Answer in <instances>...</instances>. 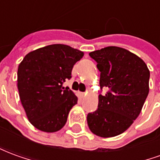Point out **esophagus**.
<instances>
[{
	"mask_svg": "<svg viewBox=\"0 0 160 160\" xmlns=\"http://www.w3.org/2000/svg\"><path fill=\"white\" fill-rule=\"evenodd\" d=\"M80 96L81 98H84L86 96V93H85V92H80Z\"/></svg>",
	"mask_w": 160,
	"mask_h": 160,
	"instance_id": "34e87169",
	"label": "esophagus"
}]
</instances>
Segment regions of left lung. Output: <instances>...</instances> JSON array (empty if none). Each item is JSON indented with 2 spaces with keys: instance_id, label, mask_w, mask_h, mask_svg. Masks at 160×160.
<instances>
[{
  "instance_id": "1",
  "label": "left lung",
  "mask_w": 160,
  "mask_h": 160,
  "mask_svg": "<svg viewBox=\"0 0 160 160\" xmlns=\"http://www.w3.org/2000/svg\"><path fill=\"white\" fill-rule=\"evenodd\" d=\"M100 72L98 105L87 115L90 130L100 137L117 136L138 118L149 92L150 72L139 56L116 46L89 53Z\"/></svg>"
}]
</instances>
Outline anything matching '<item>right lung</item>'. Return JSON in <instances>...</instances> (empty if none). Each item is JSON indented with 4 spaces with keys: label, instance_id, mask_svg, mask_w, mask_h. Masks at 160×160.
<instances>
[{
    "label": "right lung",
    "instance_id": "obj_1",
    "mask_svg": "<svg viewBox=\"0 0 160 160\" xmlns=\"http://www.w3.org/2000/svg\"><path fill=\"white\" fill-rule=\"evenodd\" d=\"M84 53L65 44H51L28 53L18 68V90L30 122L52 133L65 125L78 98L63 82Z\"/></svg>",
    "mask_w": 160,
    "mask_h": 160
}]
</instances>
